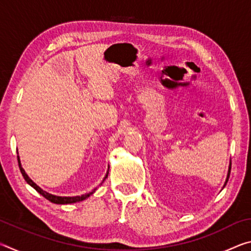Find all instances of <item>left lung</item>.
I'll return each mask as SVG.
<instances>
[{
	"label": "left lung",
	"mask_w": 251,
	"mask_h": 251,
	"mask_svg": "<svg viewBox=\"0 0 251 251\" xmlns=\"http://www.w3.org/2000/svg\"><path fill=\"white\" fill-rule=\"evenodd\" d=\"M230 171H231V163H230V165H229V168H228V174H227V178H226V181H225V185H224V187L226 186L227 181H228V179H229V176H230Z\"/></svg>",
	"instance_id": "obj_1"
}]
</instances>
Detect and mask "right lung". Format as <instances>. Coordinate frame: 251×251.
Returning <instances> with one entry per match:
<instances>
[{
	"mask_svg": "<svg viewBox=\"0 0 251 251\" xmlns=\"http://www.w3.org/2000/svg\"><path fill=\"white\" fill-rule=\"evenodd\" d=\"M18 161H19V167H20V171H21V173H22V175H23V177H24L25 181H26L29 186H32L33 188L35 189L37 193L41 194L42 196L45 197V198L48 199V201H50V202L59 203V205H65V203H73V202L82 201H84V199H86V198L90 197L91 195H92L93 193H95V190H96V188H95V189H93L92 192H90L88 194L82 195V196H74V197H61V196H55V195L49 194L48 192H45V190L42 189L40 186H37V185L35 184V182H34V181L31 179V178H29V177L27 176V174L25 173V171H24L23 167H22V165H21V161H20V157H19V155H18ZM108 168H109V167H108ZM107 176H108V172H107V174H106V176L104 177L103 181L106 179V178H107Z\"/></svg>",
	"mask_w": 251,
	"mask_h": 251,
	"instance_id": "1",
	"label": "right lung"
}]
</instances>
